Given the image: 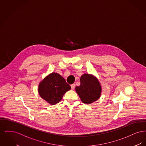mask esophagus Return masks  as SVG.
I'll list each match as a JSON object with an SVG mask.
<instances>
[{
	"mask_svg": "<svg viewBox=\"0 0 146 146\" xmlns=\"http://www.w3.org/2000/svg\"><path fill=\"white\" fill-rule=\"evenodd\" d=\"M70 86H71V89H72V90H73V89L75 88V87H76V84H72V85H70Z\"/></svg>",
	"mask_w": 146,
	"mask_h": 146,
	"instance_id": "obj_1",
	"label": "esophagus"
}]
</instances>
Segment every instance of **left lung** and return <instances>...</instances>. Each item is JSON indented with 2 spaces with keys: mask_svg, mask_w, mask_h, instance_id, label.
Masks as SVG:
<instances>
[{
  "mask_svg": "<svg viewBox=\"0 0 146 146\" xmlns=\"http://www.w3.org/2000/svg\"><path fill=\"white\" fill-rule=\"evenodd\" d=\"M76 91L83 103L90 104L100 98L101 87L95 77L84 74L80 78V86L76 87Z\"/></svg>",
  "mask_w": 146,
  "mask_h": 146,
  "instance_id": "1",
  "label": "left lung"
}]
</instances>
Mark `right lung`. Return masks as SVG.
<instances>
[{
    "mask_svg": "<svg viewBox=\"0 0 146 146\" xmlns=\"http://www.w3.org/2000/svg\"><path fill=\"white\" fill-rule=\"evenodd\" d=\"M70 89V86L62 76L52 73L40 83L38 92L44 100L51 104H55L58 103L64 94Z\"/></svg>",
    "mask_w": 146,
    "mask_h": 146,
    "instance_id": "add662e5",
    "label": "right lung"
}]
</instances>
